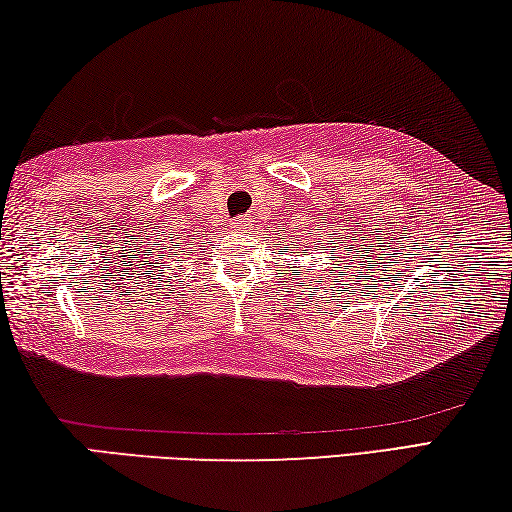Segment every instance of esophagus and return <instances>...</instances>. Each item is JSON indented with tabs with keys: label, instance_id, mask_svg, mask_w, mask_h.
I'll list each match as a JSON object with an SVG mask.
<instances>
[{
	"label": "esophagus",
	"instance_id": "34e87169",
	"mask_svg": "<svg viewBox=\"0 0 512 512\" xmlns=\"http://www.w3.org/2000/svg\"><path fill=\"white\" fill-rule=\"evenodd\" d=\"M231 229L236 233H247L251 229V217L249 215H242V217H236V220L231 222Z\"/></svg>",
	"mask_w": 512,
	"mask_h": 512
}]
</instances>
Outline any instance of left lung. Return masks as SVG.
Masks as SVG:
<instances>
[{"instance_id":"obj_1","label":"left lung","mask_w":512,"mask_h":512,"mask_svg":"<svg viewBox=\"0 0 512 512\" xmlns=\"http://www.w3.org/2000/svg\"><path fill=\"white\" fill-rule=\"evenodd\" d=\"M304 254H306V249H304Z\"/></svg>"}]
</instances>
